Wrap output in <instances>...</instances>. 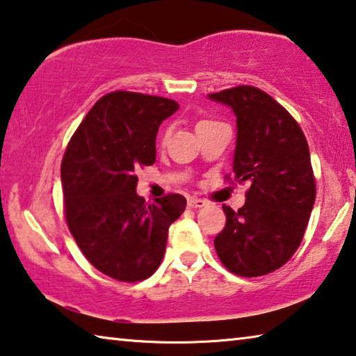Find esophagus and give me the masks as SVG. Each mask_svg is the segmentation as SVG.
<instances>
[{
  "label": "esophagus",
  "instance_id": "obj_1",
  "mask_svg": "<svg viewBox=\"0 0 356 356\" xmlns=\"http://www.w3.org/2000/svg\"><path fill=\"white\" fill-rule=\"evenodd\" d=\"M207 202L204 200H200V198H188V207L190 209H201L204 207Z\"/></svg>",
  "mask_w": 356,
  "mask_h": 356
}]
</instances>
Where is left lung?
<instances>
[{
    "label": "left lung",
    "mask_w": 356,
    "mask_h": 356,
    "mask_svg": "<svg viewBox=\"0 0 356 356\" xmlns=\"http://www.w3.org/2000/svg\"><path fill=\"white\" fill-rule=\"evenodd\" d=\"M207 97L233 111V174L250 184L239 211L223 204L227 225L213 245L231 273L269 274L300 247L312 212L315 179L307 140L295 118L259 88L241 86Z\"/></svg>",
    "instance_id": "8db88e82"
}]
</instances>
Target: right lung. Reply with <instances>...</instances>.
<instances>
[{"label":"right lung","mask_w":356,"mask_h":356,"mask_svg":"<svg viewBox=\"0 0 356 356\" xmlns=\"http://www.w3.org/2000/svg\"><path fill=\"white\" fill-rule=\"evenodd\" d=\"M176 101L112 92L97 101L61 161L65 213L79 249L101 273L122 282L150 277L166 250L168 229L187 200L168 195L145 206L136 171L155 163L161 122Z\"/></svg>","instance_id":"right-lung-1"}]
</instances>
